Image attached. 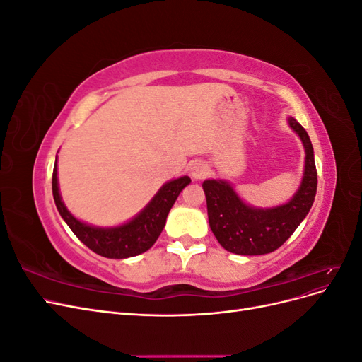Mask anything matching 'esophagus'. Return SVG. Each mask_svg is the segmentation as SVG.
Instances as JSON below:
<instances>
[{"instance_id":"obj_1","label":"esophagus","mask_w":362,"mask_h":362,"mask_svg":"<svg viewBox=\"0 0 362 362\" xmlns=\"http://www.w3.org/2000/svg\"><path fill=\"white\" fill-rule=\"evenodd\" d=\"M206 173H208V168H206L205 163H202V161H194V163H192V166H190V175H192V178H194V180H202V178L206 177Z\"/></svg>"}]
</instances>
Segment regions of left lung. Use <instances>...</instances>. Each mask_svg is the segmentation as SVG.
I'll list each match as a JSON object with an SVG mask.
<instances>
[{
	"label": "left lung",
	"mask_w": 362,
	"mask_h": 362,
	"mask_svg": "<svg viewBox=\"0 0 362 362\" xmlns=\"http://www.w3.org/2000/svg\"><path fill=\"white\" fill-rule=\"evenodd\" d=\"M305 148V172L299 190L284 205L255 208L245 204L222 180H206L202 187L206 198L208 222L217 242L237 255H264L287 242L296 228L310 213L317 192L314 149L305 128L288 117Z\"/></svg>",
	"instance_id": "obj_1"
}]
</instances>
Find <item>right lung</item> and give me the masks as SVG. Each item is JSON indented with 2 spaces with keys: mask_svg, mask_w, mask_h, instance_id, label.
<instances>
[{
  "mask_svg": "<svg viewBox=\"0 0 362 362\" xmlns=\"http://www.w3.org/2000/svg\"><path fill=\"white\" fill-rule=\"evenodd\" d=\"M190 181L189 177H181L166 182L133 221L115 228L90 226L80 222L68 211L59 193L57 160L52 170V196L63 221L87 247L101 257L120 259L144 254L157 242L172 205Z\"/></svg>",
  "mask_w": 362,
  "mask_h": 362,
  "instance_id": "add662e5",
  "label": "right lung"
}]
</instances>
